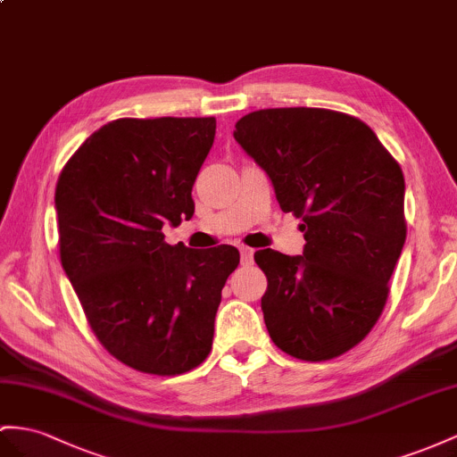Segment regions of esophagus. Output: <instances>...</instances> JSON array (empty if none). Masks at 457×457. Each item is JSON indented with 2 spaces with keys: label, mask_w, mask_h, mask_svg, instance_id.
Here are the masks:
<instances>
[{
  "label": "esophagus",
  "mask_w": 457,
  "mask_h": 457,
  "mask_svg": "<svg viewBox=\"0 0 457 457\" xmlns=\"http://www.w3.org/2000/svg\"><path fill=\"white\" fill-rule=\"evenodd\" d=\"M253 254H254V249H251V247H241V262H243L245 266L253 264Z\"/></svg>",
  "instance_id": "esophagus-1"
}]
</instances>
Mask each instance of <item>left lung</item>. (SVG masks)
<instances>
[{
  "instance_id": "8db88e82",
  "label": "left lung",
  "mask_w": 457,
  "mask_h": 457,
  "mask_svg": "<svg viewBox=\"0 0 457 457\" xmlns=\"http://www.w3.org/2000/svg\"><path fill=\"white\" fill-rule=\"evenodd\" d=\"M270 178L279 208L301 218L303 254L254 253L272 342L301 361H328L377 324L405 243L400 163L353 115L322 108L247 113L233 131Z\"/></svg>"
}]
</instances>
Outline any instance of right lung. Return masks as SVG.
I'll return each mask as SVG.
<instances>
[{
	"mask_svg": "<svg viewBox=\"0 0 457 457\" xmlns=\"http://www.w3.org/2000/svg\"><path fill=\"white\" fill-rule=\"evenodd\" d=\"M214 135V117H123L92 133L55 185L63 270L100 344L140 372L201 365L239 264L231 245L189 249L162 233L193 218Z\"/></svg>",
	"mask_w": 457,
	"mask_h": 457,
	"instance_id": "right-lung-1",
	"label": "right lung"
}]
</instances>
